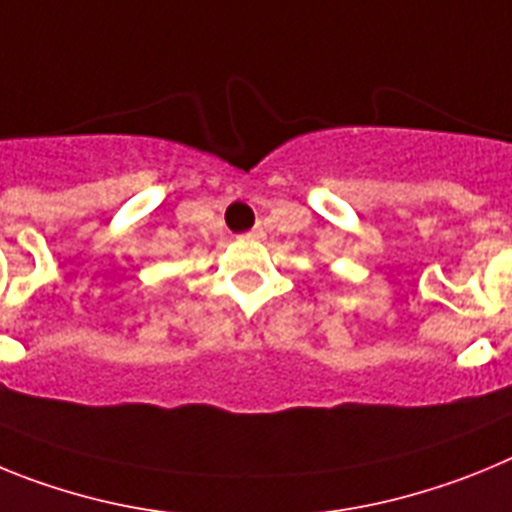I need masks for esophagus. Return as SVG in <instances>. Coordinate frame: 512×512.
<instances>
[{
  "label": "esophagus",
  "mask_w": 512,
  "mask_h": 512,
  "mask_svg": "<svg viewBox=\"0 0 512 512\" xmlns=\"http://www.w3.org/2000/svg\"><path fill=\"white\" fill-rule=\"evenodd\" d=\"M248 238H256V241H259V238H264V230H261V228H253L251 233H248Z\"/></svg>",
  "instance_id": "1"
}]
</instances>
